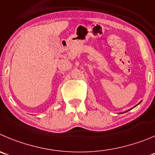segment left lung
Segmentation results:
<instances>
[{"instance_id":"left-lung-1","label":"left lung","mask_w":155,"mask_h":155,"mask_svg":"<svg viewBox=\"0 0 155 155\" xmlns=\"http://www.w3.org/2000/svg\"><path fill=\"white\" fill-rule=\"evenodd\" d=\"M139 103H140V102H139ZM139 103H138V104H139ZM135 106H136V105H135ZM135 106H134V107H135Z\"/></svg>"}]
</instances>
